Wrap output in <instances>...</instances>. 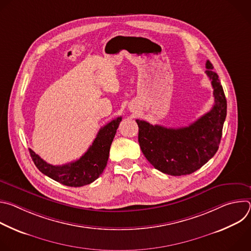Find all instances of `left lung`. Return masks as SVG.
I'll return each instance as SVG.
<instances>
[{"label":"left lung","mask_w":251,"mask_h":251,"mask_svg":"<svg viewBox=\"0 0 251 251\" xmlns=\"http://www.w3.org/2000/svg\"><path fill=\"white\" fill-rule=\"evenodd\" d=\"M205 74L211 81L212 108L187 127L167 128L137 119L139 145L146 159L164 174L189 175L201 168L217 153L226 117V99L209 60Z\"/></svg>","instance_id":"8db88e82"}]
</instances>
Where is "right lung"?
Listing matches in <instances>:
<instances>
[{"mask_svg":"<svg viewBox=\"0 0 251 251\" xmlns=\"http://www.w3.org/2000/svg\"><path fill=\"white\" fill-rule=\"evenodd\" d=\"M122 117L103 126L92 145L76 161L62 166H53L44 161L29 149L31 159L37 168L52 180L67 187H82L94 182L103 173L109 157L110 146Z\"/></svg>","mask_w":251,"mask_h":251,"instance_id":"right-lung-1","label":"right lung"}]
</instances>
